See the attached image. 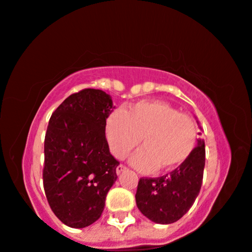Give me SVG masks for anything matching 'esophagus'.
I'll list each match as a JSON object with an SVG mask.
<instances>
[{
  "mask_svg": "<svg viewBox=\"0 0 252 252\" xmlns=\"http://www.w3.org/2000/svg\"><path fill=\"white\" fill-rule=\"evenodd\" d=\"M126 167L124 166V165H119V166L116 167V173L120 174V173H122V172L126 171Z\"/></svg>",
  "mask_w": 252,
  "mask_h": 252,
  "instance_id": "34e87169",
  "label": "esophagus"
}]
</instances>
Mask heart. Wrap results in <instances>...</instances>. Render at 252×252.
Here are the masks:
<instances>
[{
	"instance_id": "obj_1",
	"label": "heart",
	"mask_w": 252,
	"mask_h": 252,
	"mask_svg": "<svg viewBox=\"0 0 252 252\" xmlns=\"http://www.w3.org/2000/svg\"><path fill=\"white\" fill-rule=\"evenodd\" d=\"M106 136L111 154L123 159L142 139L143 149L130 159L142 172L171 171L192 155L196 144L195 121L158 101H142L108 116Z\"/></svg>"
}]
</instances>
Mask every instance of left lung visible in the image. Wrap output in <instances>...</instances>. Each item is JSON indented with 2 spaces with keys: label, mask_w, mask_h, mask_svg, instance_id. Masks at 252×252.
Instances as JSON below:
<instances>
[{
  "label": "left lung",
  "mask_w": 252,
  "mask_h": 252,
  "mask_svg": "<svg viewBox=\"0 0 252 252\" xmlns=\"http://www.w3.org/2000/svg\"><path fill=\"white\" fill-rule=\"evenodd\" d=\"M205 158V141L199 138L190 157L170 174L141 178L136 203L142 214L160 224L173 223L183 218L200 193Z\"/></svg>",
  "instance_id": "left-lung-1"
}]
</instances>
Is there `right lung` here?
Returning <instances> with one entry per match:
<instances>
[{"instance_id":"add662e5","label":"right lung","mask_w":252,"mask_h":252,"mask_svg":"<svg viewBox=\"0 0 252 252\" xmlns=\"http://www.w3.org/2000/svg\"><path fill=\"white\" fill-rule=\"evenodd\" d=\"M110 95L86 88L55 110L44 142L43 184L49 205L63 224L85 228L102 214L120 163L110 155L106 121Z\"/></svg>"}]
</instances>
